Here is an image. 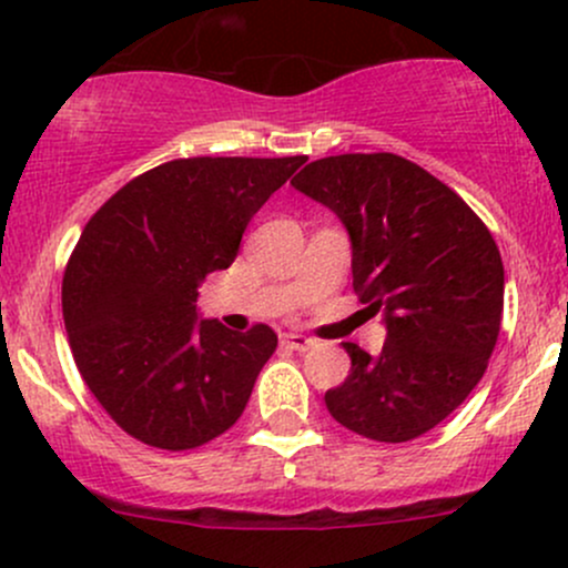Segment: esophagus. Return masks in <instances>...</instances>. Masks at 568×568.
Returning <instances> with one entry per match:
<instances>
[{
  "label": "esophagus",
  "mask_w": 568,
  "mask_h": 568,
  "mask_svg": "<svg viewBox=\"0 0 568 568\" xmlns=\"http://www.w3.org/2000/svg\"><path fill=\"white\" fill-rule=\"evenodd\" d=\"M280 345H283V348H291V351H307L310 345H313V339L304 337V334H300V332H288L280 337Z\"/></svg>",
  "instance_id": "esophagus-1"
}]
</instances>
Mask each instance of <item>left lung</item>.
Instances as JSON below:
<instances>
[{"label": "left lung", "instance_id": "1", "mask_svg": "<svg viewBox=\"0 0 568 568\" xmlns=\"http://www.w3.org/2000/svg\"><path fill=\"white\" fill-rule=\"evenodd\" d=\"M351 239L354 291L384 315L378 356L343 343L351 373L326 408L384 444L425 435L474 392L504 315V261L455 190L392 152L315 160L291 179Z\"/></svg>", "mask_w": 568, "mask_h": 568}]
</instances>
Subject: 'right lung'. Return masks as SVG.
Here are the masks:
<instances>
[{
    "instance_id": "add662e5",
    "label": "right lung",
    "mask_w": 568,
    "mask_h": 568,
    "mask_svg": "<svg viewBox=\"0 0 568 568\" xmlns=\"http://www.w3.org/2000/svg\"><path fill=\"white\" fill-rule=\"evenodd\" d=\"M304 160H171L124 184L81 231L62 280L64 329L89 392L128 435L182 452L242 416L277 334L231 332L199 318L195 302Z\"/></svg>"
}]
</instances>
